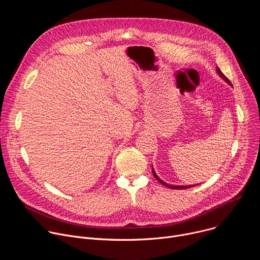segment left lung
<instances>
[{
	"instance_id": "1",
	"label": "left lung",
	"mask_w": 260,
	"mask_h": 260,
	"mask_svg": "<svg viewBox=\"0 0 260 260\" xmlns=\"http://www.w3.org/2000/svg\"><path fill=\"white\" fill-rule=\"evenodd\" d=\"M216 71H217V74H218V75H219L222 79H223L228 84H230L231 86H233V84L231 83V81H230V80L224 76V74L220 71V69H219V68H216ZM152 173H153L154 177L156 178V180H157L160 184H162L164 186L169 187V188H171V189H186V188H190V187H193V186H194V185H172V184H168V183L164 182L161 179H159V177L156 175V173H155V171H154L153 167H152Z\"/></svg>"
}]
</instances>
